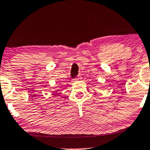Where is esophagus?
I'll use <instances>...</instances> for the list:
<instances>
[{
  "instance_id": "34e87169",
  "label": "esophagus",
  "mask_w": 150,
  "mask_h": 150,
  "mask_svg": "<svg viewBox=\"0 0 150 150\" xmlns=\"http://www.w3.org/2000/svg\"><path fill=\"white\" fill-rule=\"evenodd\" d=\"M77 79H78V80H79V79H80V77H79V76H78V77H77Z\"/></svg>"
}]
</instances>
